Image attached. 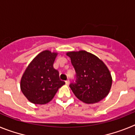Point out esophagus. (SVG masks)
Here are the masks:
<instances>
[{
    "instance_id": "1",
    "label": "esophagus",
    "mask_w": 135,
    "mask_h": 135,
    "mask_svg": "<svg viewBox=\"0 0 135 135\" xmlns=\"http://www.w3.org/2000/svg\"><path fill=\"white\" fill-rule=\"evenodd\" d=\"M69 83H70V80H65V84L68 85Z\"/></svg>"
}]
</instances>
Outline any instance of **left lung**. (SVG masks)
<instances>
[{
    "label": "left lung",
    "instance_id": "left-lung-1",
    "mask_svg": "<svg viewBox=\"0 0 135 135\" xmlns=\"http://www.w3.org/2000/svg\"><path fill=\"white\" fill-rule=\"evenodd\" d=\"M67 55L76 71V80L70 84L75 96L88 104L104 99L112 84L110 72L104 63L85 51L68 52Z\"/></svg>",
    "mask_w": 135,
    "mask_h": 135
}]
</instances>
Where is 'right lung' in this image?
I'll return each mask as SVG.
<instances>
[{"mask_svg": "<svg viewBox=\"0 0 135 135\" xmlns=\"http://www.w3.org/2000/svg\"><path fill=\"white\" fill-rule=\"evenodd\" d=\"M57 53L44 51L27 66L21 80V90L34 104H46L54 97L58 89L65 84L59 79V72L53 68Z\"/></svg>", "mask_w": 135, "mask_h": 135, "instance_id": "add662e5", "label": "right lung"}]
</instances>
